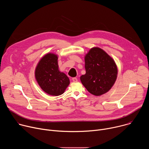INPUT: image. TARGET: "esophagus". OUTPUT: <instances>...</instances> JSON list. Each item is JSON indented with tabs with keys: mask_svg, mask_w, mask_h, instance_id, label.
I'll list each match as a JSON object with an SVG mask.
<instances>
[{
	"mask_svg": "<svg viewBox=\"0 0 149 149\" xmlns=\"http://www.w3.org/2000/svg\"><path fill=\"white\" fill-rule=\"evenodd\" d=\"M72 81H73L74 82H77L78 81V79H77V78H72Z\"/></svg>",
	"mask_w": 149,
	"mask_h": 149,
	"instance_id": "esophagus-1",
	"label": "esophagus"
}]
</instances>
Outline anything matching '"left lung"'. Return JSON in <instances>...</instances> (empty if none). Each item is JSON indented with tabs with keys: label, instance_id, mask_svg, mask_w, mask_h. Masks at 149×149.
<instances>
[{
	"label": "left lung",
	"instance_id": "8db88e82",
	"mask_svg": "<svg viewBox=\"0 0 149 149\" xmlns=\"http://www.w3.org/2000/svg\"><path fill=\"white\" fill-rule=\"evenodd\" d=\"M84 59L86 73L80 77L83 86L89 93L96 96L110 91L118 74L114 60L98 47L90 49Z\"/></svg>",
	"mask_w": 149,
	"mask_h": 149
}]
</instances>
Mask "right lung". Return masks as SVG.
I'll return each instance as SVG.
<instances>
[{
	"mask_svg": "<svg viewBox=\"0 0 149 149\" xmlns=\"http://www.w3.org/2000/svg\"><path fill=\"white\" fill-rule=\"evenodd\" d=\"M58 55L48 53L35 68V76L41 89L49 95L58 96L65 92L70 83L69 78L59 70Z\"/></svg>",
	"mask_w": 149,
	"mask_h": 149,
	"instance_id": "right-lung-1",
	"label": "right lung"
}]
</instances>
